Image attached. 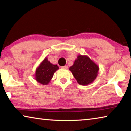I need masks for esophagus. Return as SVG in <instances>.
I'll return each mask as SVG.
<instances>
[{"mask_svg":"<svg viewBox=\"0 0 131 131\" xmlns=\"http://www.w3.org/2000/svg\"><path fill=\"white\" fill-rule=\"evenodd\" d=\"M61 68L63 69H67L68 68V66H62Z\"/></svg>","mask_w":131,"mask_h":131,"instance_id":"1","label":"esophagus"}]
</instances>
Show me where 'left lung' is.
<instances>
[{
  "label": "left lung",
  "mask_w": 131,
  "mask_h": 131,
  "mask_svg": "<svg viewBox=\"0 0 131 131\" xmlns=\"http://www.w3.org/2000/svg\"><path fill=\"white\" fill-rule=\"evenodd\" d=\"M99 68L97 65L86 55L79 54L74 62L73 65L69 68L70 71L81 85L91 84L98 75Z\"/></svg>",
  "instance_id": "obj_1"
}]
</instances>
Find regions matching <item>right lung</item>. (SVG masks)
Here are the masks:
<instances>
[{
  "label": "right lung",
  "instance_id": "right-lung-1",
  "mask_svg": "<svg viewBox=\"0 0 131 131\" xmlns=\"http://www.w3.org/2000/svg\"><path fill=\"white\" fill-rule=\"evenodd\" d=\"M59 68L57 65H53L49 61L48 58H45L36 68L35 79L41 84L48 85L53 78L54 72Z\"/></svg>",
  "mask_w": 131,
  "mask_h": 131
}]
</instances>
